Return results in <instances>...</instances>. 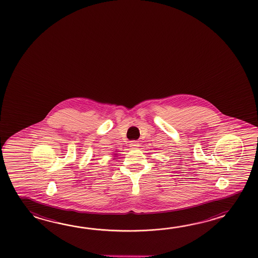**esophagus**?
Returning a JSON list of instances; mask_svg holds the SVG:
<instances>
[{
    "label": "esophagus",
    "mask_w": 258,
    "mask_h": 258,
    "mask_svg": "<svg viewBox=\"0 0 258 258\" xmlns=\"http://www.w3.org/2000/svg\"><path fill=\"white\" fill-rule=\"evenodd\" d=\"M129 146H130V148H137L139 147V143L137 142V141H131L130 144H129Z\"/></svg>",
    "instance_id": "esophagus-1"
}]
</instances>
